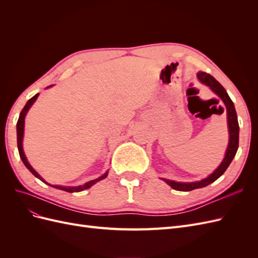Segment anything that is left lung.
I'll list each match as a JSON object with an SVG mask.
<instances>
[{"mask_svg":"<svg viewBox=\"0 0 258 258\" xmlns=\"http://www.w3.org/2000/svg\"><path fill=\"white\" fill-rule=\"evenodd\" d=\"M197 76H198L199 81L202 84H206L207 86H209V87L212 89L216 93V95L223 100V102L226 105V108H227L229 143H228L227 151H226V155H225V158H224L223 162L221 163L220 167H218L214 171V172L211 175H209L207 178L201 179V181H199V182H192V183H178V182H174V181H170V179L162 178L163 181H165L168 185L172 187L173 189L179 190V191H190L192 189L201 188V187H206L209 184L216 181V179L220 176H222L225 171L227 170V168L229 167L230 162L232 161L233 157L236 156V153H237L238 147H239L238 117H237L235 105H233V102L231 101V99L229 98L227 91L225 90L223 86L220 83H218L212 75H210L206 72H198Z\"/></svg>","mask_w":258,"mask_h":258,"instance_id":"left-lung-1","label":"left lung"}]
</instances>
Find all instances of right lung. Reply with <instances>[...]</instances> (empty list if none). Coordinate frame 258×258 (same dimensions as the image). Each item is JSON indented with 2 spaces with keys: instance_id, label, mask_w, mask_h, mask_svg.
Returning a JSON list of instances; mask_svg holds the SVG:
<instances>
[{
  "instance_id": "obj_1",
  "label": "right lung",
  "mask_w": 258,
  "mask_h": 258,
  "mask_svg": "<svg viewBox=\"0 0 258 258\" xmlns=\"http://www.w3.org/2000/svg\"><path fill=\"white\" fill-rule=\"evenodd\" d=\"M38 97V93H36V95L34 96V97H32L31 98L28 102H27V104L25 105V107L22 108V111H21V113H20V115H19V118H18V121H17V144H18V151H19V155H20V158H21V160H22V162L25 163V166L31 171V173H32L33 175H35L37 178H40L42 182H44V183H46L44 179L41 177V175L38 174L36 171L30 166V163L28 162V160H27V158H26V156H25V153H23V150H22V138H23V128H25V117H26V114H27V112L29 111V108L31 107V105H32L33 103H34V101L36 100V98ZM107 176V172L105 173V174H103L102 176H100L99 178H96V179H93V181H90V182H88V183H86V184H84V185H81V186H76V187H64V186H58V185H50V184H48V183H46V184H48V185H50V186H52V187H54V188H58V189H61V190H64V191H69V192H77V191H82V190H84V189H87V188H89V187H91L93 184H96L98 181H101V179H103V178H105Z\"/></svg>"
}]
</instances>
